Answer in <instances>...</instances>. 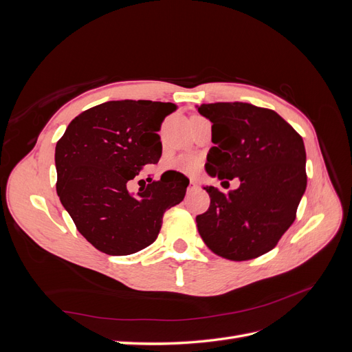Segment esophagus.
Masks as SVG:
<instances>
[{"label": "esophagus", "mask_w": 352, "mask_h": 352, "mask_svg": "<svg viewBox=\"0 0 352 352\" xmlns=\"http://www.w3.org/2000/svg\"><path fill=\"white\" fill-rule=\"evenodd\" d=\"M197 188H198V185H197L195 180L190 179V180H189V185H188V192H189V194L194 192V190H197Z\"/></svg>", "instance_id": "obj_1"}]
</instances>
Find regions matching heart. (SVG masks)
Masks as SVG:
<instances>
[{
    "instance_id": "heart-1",
    "label": "heart",
    "mask_w": 352,
    "mask_h": 352,
    "mask_svg": "<svg viewBox=\"0 0 352 352\" xmlns=\"http://www.w3.org/2000/svg\"><path fill=\"white\" fill-rule=\"evenodd\" d=\"M168 167L179 170V172L194 173V172H197L198 167H199V160L195 155L182 154V155H177V157L170 160Z\"/></svg>"
}]
</instances>
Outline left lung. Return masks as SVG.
Returning a JSON list of instances; mask_svg holds the SVG:
<instances>
[{
  "instance_id": "8db88e82",
  "label": "left lung",
  "mask_w": 352,
  "mask_h": 352,
  "mask_svg": "<svg viewBox=\"0 0 352 352\" xmlns=\"http://www.w3.org/2000/svg\"><path fill=\"white\" fill-rule=\"evenodd\" d=\"M198 111L212 123L207 173L223 186L241 180L228 192L204 188L211 201L197 216L199 235L223 258H257L278 245L296 217L307 188L302 138L278 113L252 104H202Z\"/></svg>"
}]
</instances>
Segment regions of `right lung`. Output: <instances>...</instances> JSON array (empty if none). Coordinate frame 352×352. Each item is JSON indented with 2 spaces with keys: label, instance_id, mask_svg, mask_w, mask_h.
I'll use <instances>...</instances> for the list:
<instances>
[{
  "label": "right lung",
  "instance_id": "1",
  "mask_svg": "<svg viewBox=\"0 0 352 352\" xmlns=\"http://www.w3.org/2000/svg\"><path fill=\"white\" fill-rule=\"evenodd\" d=\"M176 104L109 101L80 113L56 146L57 194L76 229L109 255L151 245L166 210L184 201L189 180L166 172L132 195L127 186L146 164L158 163L157 132Z\"/></svg>",
  "mask_w": 352,
  "mask_h": 352
}]
</instances>
